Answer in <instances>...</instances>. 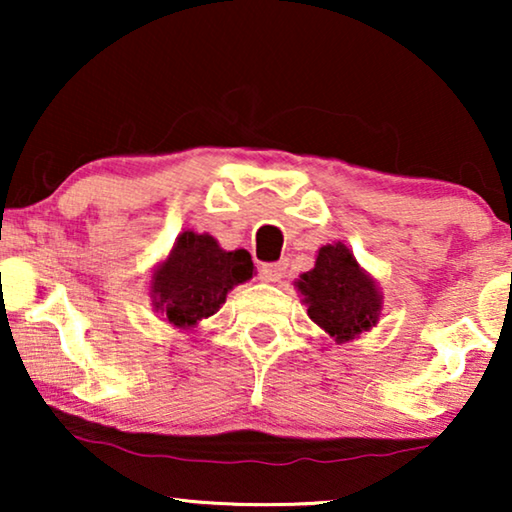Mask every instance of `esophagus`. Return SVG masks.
Returning <instances> with one entry per match:
<instances>
[{"mask_svg":"<svg viewBox=\"0 0 512 512\" xmlns=\"http://www.w3.org/2000/svg\"><path fill=\"white\" fill-rule=\"evenodd\" d=\"M261 275L268 282H279L286 275V261H277V263H263L261 265Z\"/></svg>","mask_w":512,"mask_h":512,"instance_id":"esophagus-1","label":"esophagus"}]
</instances>
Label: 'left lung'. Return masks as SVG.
Wrapping results in <instances>:
<instances>
[{
  "label": "left lung",
  "mask_w": 512,
  "mask_h": 512,
  "mask_svg": "<svg viewBox=\"0 0 512 512\" xmlns=\"http://www.w3.org/2000/svg\"><path fill=\"white\" fill-rule=\"evenodd\" d=\"M298 289L310 319L340 342L375 326L382 307L375 282L340 242L319 249L314 270L298 279Z\"/></svg>",
  "instance_id": "8db88e82"
}]
</instances>
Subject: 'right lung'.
<instances>
[{
  "label": "right lung",
  "instance_id": "add662e5",
  "mask_svg": "<svg viewBox=\"0 0 512 512\" xmlns=\"http://www.w3.org/2000/svg\"><path fill=\"white\" fill-rule=\"evenodd\" d=\"M251 275L254 263L247 251H223L214 237L186 230L153 272V300L170 324L188 328L212 317L226 303V293Z\"/></svg>",
  "mask_w": 512,
  "mask_h": 512
}]
</instances>
